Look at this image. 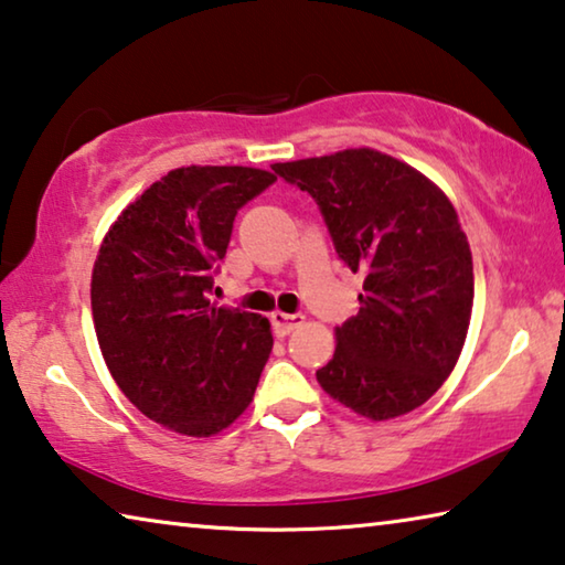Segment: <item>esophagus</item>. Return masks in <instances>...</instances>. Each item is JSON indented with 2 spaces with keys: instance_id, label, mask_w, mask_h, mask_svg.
I'll return each mask as SVG.
<instances>
[{
  "instance_id": "34e87169",
  "label": "esophagus",
  "mask_w": 565,
  "mask_h": 565,
  "mask_svg": "<svg viewBox=\"0 0 565 565\" xmlns=\"http://www.w3.org/2000/svg\"><path fill=\"white\" fill-rule=\"evenodd\" d=\"M302 318L300 312H282V310H275L270 316V323H273V331L277 335H290L295 328L302 326Z\"/></svg>"
}]
</instances>
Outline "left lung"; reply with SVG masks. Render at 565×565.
Listing matches in <instances>:
<instances>
[{
	"mask_svg": "<svg viewBox=\"0 0 565 565\" xmlns=\"http://www.w3.org/2000/svg\"><path fill=\"white\" fill-rule=\"evenodd\" d=\"M273 171L316 199L338 257L363 273L359 316L335 328L318 384L373 422L422 406L452 373L472 312V255L455 206L419 171L371 149Z\"/></svg>",
	"mask_w": 565,
	"mask_h": 565,
	"instance_id": "1",
	"label": "left lung"
}]
</instances>
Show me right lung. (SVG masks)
I'll return each instance as SVG.
<instances>
[{
    "mask_svg": "<svg viewBox=\"0 0 565 565\" xmlns=\"http://www.w3.org/2000/svg\"><path fill=\"white\" fill-rule=\"evenodd\" d=\"M270 184L263 169H173L103 239L90 285L103 359L128 402L161 427L210 437L253 402L270 323L214 308L210 295L234 216Z\"/></svg>",
    "mask_w": 565,
    "mask_h": 565,
    "instance_id": "1",
    "label": "right lung"
}]
</instances>
